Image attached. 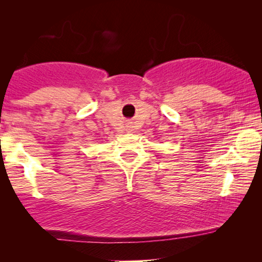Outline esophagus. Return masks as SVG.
I'll return each instance as SVG.
<instances>
[{"label":"esophagus","mask_w":262,"mask_h":262,"mask_svg":"<svg viewBox=\"0 0 262 262\" xmlns=\"http://www.w3.org/2000/svg\"><path fill=\"white\" fill-rule=\"evenodd\" d=\"M128 130H130V128H128Z\"/></svg>","instance_id":"esophagus-1"}]
</instances>
